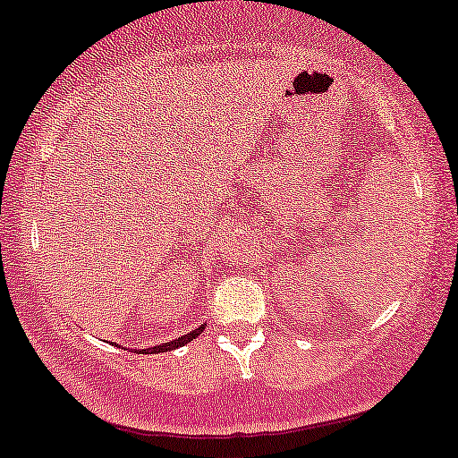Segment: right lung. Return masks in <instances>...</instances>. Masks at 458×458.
Listing matches in <instances>:
<instances>
[{"mask_svg":"<svg viewBox=\"0 0 458 458\" xmlns=\"http://www.w3.org/2000/svg\"><path fill=\"white\" fill-rule=\"evenodd\" d=\"M205 327H207V324H200V327L194 328V330H190V333L183 335V337L168 341V344L153 345V348H147V350H139V352H142V354H148V352H151V354H159V352H170V350H176V348H183L185 344H190V341H194V339L198 337V335H200L202 330H205ZM114 345H119V344H114Z\"/></svg>","mask_w":458,"mask_h":458,"instance_id":"1","label":"right lung"}]
</instances>
